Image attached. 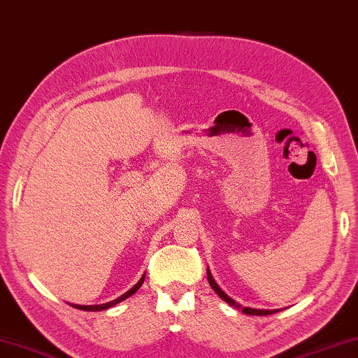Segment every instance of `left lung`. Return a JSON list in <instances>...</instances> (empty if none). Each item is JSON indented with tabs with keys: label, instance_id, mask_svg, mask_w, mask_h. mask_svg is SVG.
<instances>
[{
	"label": "left lung",
	"instance_id": "left-lung-1",
	"mask_svg": "<svg viewBox=\"0 0 358 358\" xmlns=\"http://www.w3.org/2000/svg\"><path fill=\"white\" fill-rule=\"evenodd\" d=\"M206 277H208V282H210V285H211V288H213L214 291H216L217 294H219L220 297H222L227 303H230L231 307H236V308H239V303H236L235 301H233L231 297L227 296L225 292L217 287V283L214 282V278L211 277V272H210V269H206ZM278 311H280V310H257V308L243 307V313H245V315H252V316H268V315H272V313H278Z\"/></svg>",
	"mask_w": 358,
	"mask_h": 358
}]
</instances>
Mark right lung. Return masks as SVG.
<instances>
[{"label": "right lung", "instance_id": "add662e5", "mask_svg": "<svg viewBox=\"0 0 358 358\" xmlns=\"http://www.w3.org/2000/svg\"><path fill=\"white\" fill-rule=\"evenodd\" d=\"M144 278H145V275H142V277H141V280H139L138 283H136L131 289L127 291L125 294H122L120 297H117V299H114V301L108 302V303H101V305H73V303H71V307H75V308H78V310H84V311H100V310L111 308L113 305L119 303V302H122V301H125V299H127V297H129V296H133L134 292L138 291V289L142 287V283H144Z\"/></svg>", "mask_w": 358, "mask_h": 358}]
</instances>
